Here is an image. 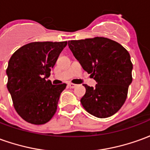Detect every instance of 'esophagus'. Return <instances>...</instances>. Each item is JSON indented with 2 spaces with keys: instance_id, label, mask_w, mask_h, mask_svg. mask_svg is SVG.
I'll list each match as a JSON object with an SVG mask.
<instances>
[{
  "instance_id": "obj_1",
  "label": "esophagus",
  "mask_w": 150,
  "mask_h": 150,
  "mask_svg": "<svg viewBox=\"0 0 150 150\" xmlns=\"http://www.w3.org/2000/svg\"><path fill=\"white\" fill-rule=\"evenodd\" d=\"M77 85L75 84V83H68V87H70L71 88H75Z\"/></svg>"
}]
</instances>
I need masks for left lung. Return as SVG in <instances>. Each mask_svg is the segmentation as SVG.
I'll return each instance as SVG.
<instances>
[{
    "label": "left lung",
    "mask_w": 150,
    "mask_h": 150,
    "mask_svg": "<svg viewBox=\"0 0 150 150\" xmlns=\"http://www.w3.org/2000/svg\"><path fill=\"white\" fill-rule=\"evenodd\" d=\"M68 46L84 71L96 81V87L83 84V107L99 118L112 116L125 104L132 83V63L128 50L107 38L71 40Z\"/></svg>",
    "instance_id": "left-lung-1"
}]
</instances>
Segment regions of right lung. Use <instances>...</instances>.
Returning a JSON list of instances; mask_svg holds the SVG:
<instances>
[{"mask_svg": "<svg viewBox=\"0 0 150 150\" xmlns=\"http://www.w3.org/2000/svg\"><path fill=\"white\" fill-rule=\"evenodd\" d=\"M67 42H35L16 50L8 61L7 88L16 112L25 121L43 125L54 115L67 84L53 85L51 68Z\"/></svg>", "mask_w": 150, "mask_h": 150, "instance_id": "1", "label": "right lung"}]
</instances>
